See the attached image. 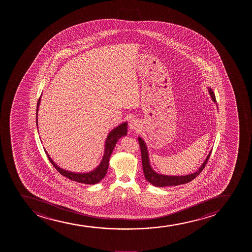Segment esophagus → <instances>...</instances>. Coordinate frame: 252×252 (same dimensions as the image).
I'll return each instance as SVG.
<instances>
[{"instance_id":"34e87169","label":"esophagus","mask_w":252,"mask_h":252,"mask_svg":"<svg viewBox=\"0 0 252 252\" xmlns=\"http://www.w3.org/2000/svg\"><path fill=\"white\" fill-rule=\"evenodd\" d=\"M128 126H129L131 130L133 131H139V128H140V124L136 119H131L129 124H128Z\"/></svg>"}]
</instances>
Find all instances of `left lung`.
Listing matches in <instances>:
<instances>
[{
    "mask_svg": "<svg viewBox=\"0 0 252 252\" xmlns=\"http://www.w3.org/2000/svg\"><path fill=\"white\" fill-rule=\"evenodd\" d=\"M208 93H209V95H211L213 101L216 102L215 95L210 87H208ZM138 140H139V146L141 150L142 165H143V171L145 174V179L147 180V182L151 183L152 185L159 187V188L168 187V186L182 185V184H185V183H189L195 179L201 173V171H203V168L205 167L206 164H207L212 152L211 151L208 153V157L203 161L202 165L200 166L199 169L193 173L185 175V176H167V175L157 173L154 171L151 167V163H150L146 144L140 137L138 138Z\"/></svg>",
    "mask_w": 252,
    "mask_h": 252,
    "instance_id": "obj_1",
    "label": "left lung"
}]
</instances>
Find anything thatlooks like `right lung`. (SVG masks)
Instances as JSON below:
<instances>
[{"mask_svg": "<svg viewBox=\"0 0 252 252\" xmlns=\"http://www.w3.org/2000/svg\"><path fill=\"white\" fill-rule=\"evenodd\" d=\"M41 96L38 99V104H37V112H36V125L38 127V107L40 104ZM127 123L125 122L121 125H119L118 127L113 128L110 133H108L107 139L105 141L104 155L102 157L101 161L100 162L98 166L95 168L93 171L86 172V173H77V172H72V171H66L62 168L60 167L58 165L55 164V161L49 157V154L46 150L44 149V151L46 153L47 157L49 158V161L54 165V167L60 172V173L67 177L68 179L72 180L79 183H84V184H95L98 183L101 179L104 178L106 174H107V168L109 165V159H110L111 155L113 152V149L115 147L117 142L120 138L127 135Z\"/></svg>", "mask_w": 252, "mask_h": 252, "instance_id": "obj_1", "label": "right lung"}]
</instances>
